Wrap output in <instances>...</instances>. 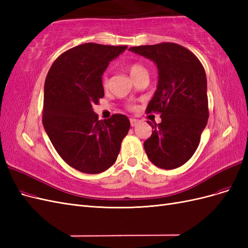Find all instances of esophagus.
<instances>
[{
	"mask_svg": "<svg viewBox=\"0 0 248 248\" xmlns=\"http://www.w3.org/2000/svg\"><path fill=\"white\" fill-rule=\"evenodd\" d=\"M139 123V120H137V119H133V118H131L130 119V125L133 127V126H136L137 124Z\"/></svg>",
	"mask_w": 248,
	"mask_h": 248,
	"instance_id": "esophagus-1",
	"label": "esophagus"
}]
</instances>
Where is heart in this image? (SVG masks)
<instances>
[{
    "instance_id": "obj_1",
    "label": "heart",
    "mask_w": 248,
    "mask_h": 248,
    "mask_svg": "<svg viewBox=\"0 0 248 248\" xmlns=\"http://www.w3.org/2000/svg\"><path fill=\"white\" fill-rule=\"evenodd\" d=\"M128 69H129V72H130V76L132 78L138 76V74L147 72L145 67L142 66V65H140V64H139V63H132V64H130L129 67H128ZM102 84H103L104 87H107V85H108V78H107V76L103 77Z\"/></svg>"
}]
</instances>
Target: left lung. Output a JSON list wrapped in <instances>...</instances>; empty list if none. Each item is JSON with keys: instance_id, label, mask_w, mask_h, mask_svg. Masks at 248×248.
<instances>
[{"instance_id": "8db88e82", "label": "left lung", "mask_w": 248, "mask_h": 248, "mask_svg": "<svg viewBox=\"0 0 248 248\" xmlns=\"http://www.w3.org/2000/svg\"><path fill=\"white\" fill-rule=\"evenodd\" d=\"M130 51L151 60L158 82L147 112L158 111L161 122L152 126L145 142L148 158L156 167L183 166L196 152L209 118L207 78L199 59L176 43L133 46Z\"/></svg>"}]
</instances>
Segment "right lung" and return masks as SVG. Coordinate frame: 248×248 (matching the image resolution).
I'll list each match as a JSON object with an SVG mask.
<instances>
[{
  "instance_id": "add662e5",
  "label": "right lung",
  "mask_w": 248,
  "mask_h": 248,
  "mask_svg": "<svg viewBox=\"0 0 248 248\" xmlns=\"http://www.w3.org/2000/svg\"><path fill=\"white\" fill-rule=\"evenodd\" d=\"M126 48L81 44L60 56L47 73L44 129L63 160L81 172L99 174L109 169L130 128L126 116L98 120L92 108L104 96L103 72Z\"/></svg>"
}]
</instances>
